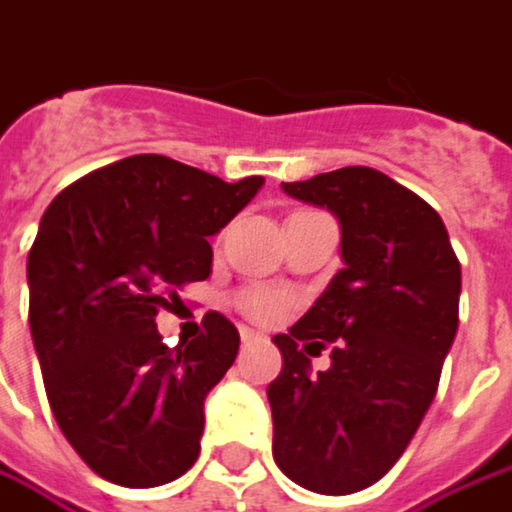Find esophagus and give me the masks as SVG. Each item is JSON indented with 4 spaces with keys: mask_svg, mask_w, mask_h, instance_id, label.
<instances>
[{
    "mask_svg": "<svg viewBox=\"0 0 512 512\" xmlns=\"http://www.w3.org/2000/svg\"><path fill=\"white\" fill-rule=\"evenodd\" d=\"M240 339H243V345H252V342H257V339H260V333L249 330V327H240Z\"/></svg>",
    "mask_w": 512,
    "mask_h": 512,
    "instance_id": "1",
    "label": "esophagus"
}]
</instances>
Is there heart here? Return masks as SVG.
<instances>
[{
  "label": "heart",
  "instance_id": "heart-1",
  "mask_svg": "<svg viewBox=\"0 0 512 512\" xmlns=\"http://www.w3.org/2000/svg\"><path fill=\"white\" fill-rule=\"evenodd\" d=\"M237 307L252 321H272L289 307V295L269 286H249L237 295Z\"/></svg>",
  "mask_w": 512,
  "mask_h": 512
}]
</instances>
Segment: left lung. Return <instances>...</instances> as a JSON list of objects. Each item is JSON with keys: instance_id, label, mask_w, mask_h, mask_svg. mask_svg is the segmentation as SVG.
I'll return each mask as SVG.
<instances>
[{"instance_id": "8db88e82", "label": "left lung", "mask_w": 512, "mask_h": 512, "mask_svg": "<svg viewBox=\"0 0 512 512\" xmlns=\"http://www.w3.org/2000/svg\"><path fill=\"white\" fill-rule=\"evenodd\" d=\"M342 223L345 269L278 333L284 365L266 397L272 455L286 478L324 496L376 484L432 406L458 330L461 263L437 211L374 167L284 182ZM331 345V368L307 355Z\"/></svg>"}]
</instances>
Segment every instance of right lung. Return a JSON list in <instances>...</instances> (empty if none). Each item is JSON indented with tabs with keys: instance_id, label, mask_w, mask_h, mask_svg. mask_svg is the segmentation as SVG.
<instances>
[{
	"instance_id": "add662e5",
	"label": "right lung",
	"mask_w": 512,
	"mask_h": 512,
	"mask_svg": "<svg viewBox=\"0 0 512 512\" xmlns=\"http://www.w3.org/2000/svg\"><path fill=\"white\" fill-rule=\"evenodd\" d=\"M263 176L223 182L141 153L51 199L28 252V321L48 406L83 464L121 487H159L199 458L205 397L240 333L208 313L194 342L162 345L159 310L211 275V243Z\"/></svg>"
}]
</instances>
